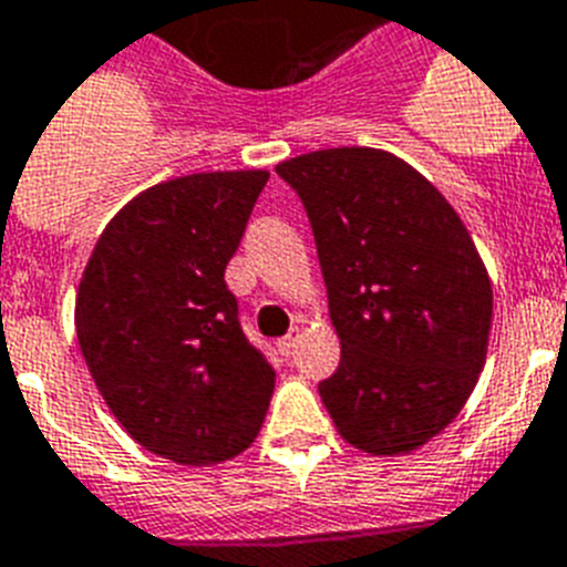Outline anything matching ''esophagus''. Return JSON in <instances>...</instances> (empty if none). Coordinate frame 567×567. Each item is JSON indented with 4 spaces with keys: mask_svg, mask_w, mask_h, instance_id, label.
<instances>
[{
    "mask_svg": "<svg viewBox=\"0 0 567 567\" xmlns=\"http://www.w3.org/2000/svg\"><path fill=\"white\" fill-rule=\"evenodd\" d=\"M297 340H299V329H293V331H288L285 338H279V343H276V347H279V352H282V355H291L293 347H297Z\"/></svg>",
    "mask_w": 567,
    "mask_h": 567,
    "instance_id": "obj_1",
    "label": "esophagus"
}]
</instances>
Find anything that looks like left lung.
Here are the masks:
<instances>
[{
    "mask_svg": "<svg viewBox=\"0 0 567 567\" xmlns=\"http://www.w3.org/2000/svg\"><path fill=\"white\" fill-rule=\"evenodd\" d=\"M315 229L340 338L320 381L338 434L399 457L463 411L486 363L492 279L454 206L402 156L326 148L276 165Z\"/></svg>",
    "mask_w": 567,
    "mask_h": 567,
    "instance_id": "1",
    "label": "left lung"
}]
</instances>
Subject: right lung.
Segmentation results:
<instances>
[{
	"label": "right lung",
	"mask_w": 567,
	"mask_h": 567,
	"mask_svg": "<svg viewBox=\"0 0 567 567\" xmlns=\"http://www.w3.org/2000/svg\"><path fill=\"white\" fill-rule=\"evenodd\" d=\"M270 172L165 179L127 200L92 247L75 331L127 434L179 466H215L259 436L276 372L238 326L224 270Z\"/></svg>",
	"instance_id": "obj_1"
}]
</instances>
